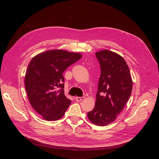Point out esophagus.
Listing matches in <instances>:
<instances>
[{"label":"esophagus","mask_w":159,"mask_h":159,"mask_svg":"<svg viewBox=\"0 0 159 159\" xmlns=\"http://www.w3.org/2000/svg\"><path fill=\"white\" fill-rule=\"evenodd\" d=\"M84 99H85V97H76L75 100L77 101H82Z\"/></svg>","instance_id":"34e87169"}]
</instances>
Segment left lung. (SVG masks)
Listing matches in <instances>:
<instances>
[{
	"label": "left lung",
	"instance_id": "left-lung-1",
	"mask_svg": "<svg viewBox=\"0 0 159 159\" xmlns=\"http://www.w3.org/2000/svg\"><path fill=\"white\" fill-rule=\"evenodd\" d=\"M101 67L94 108L87 117L93 124L112 123L123 110L131 96L133 82L129 67L119 54L107 50L96 53Z\"/></svg>",
	"mask_w": 159,
	"mask_h": 159
}]
</instances>
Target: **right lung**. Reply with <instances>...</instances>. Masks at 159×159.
<instances>
[{
	"mask_svg": "<svg viewBox=\"0 0 159 159\" xmlns=\"http://www.w3.org/2000/svg\"><path fill=\"white\" fill-rule=\"evenodd\" d=\"M81 57L79 53L52 50L38 54L30 61L25 88L31 106L44 120L55 121L65 115L71 101L65 96L62 74Z\"/></svg>",
	"mask_w": 159,
	"mask_h": 159,
	"instance_id": "1",
	"label": "right lung"
}]
</instances>
